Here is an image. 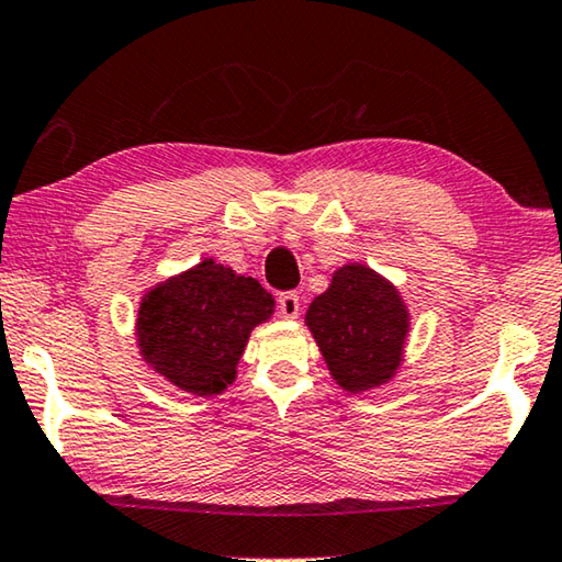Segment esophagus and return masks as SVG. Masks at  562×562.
<instances>
[{
	"mask_svg": "<svg viewBox=\"0 0 562 562\" xmlns=\"http://www.w3.org/2000/svg\"><path fill=\"white\" fill-rule=\"evenodd\" d=\"M278 310L282 317L292 321V317L300 315V297L295 295V292H282V295L278 297Z\"/></svg>",
	"mask_w": 562,
	"mask_h": 562,
	"instance_id": "esophagus-1",
	"label": "esophagus"
}]
</instances>
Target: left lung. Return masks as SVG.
<instances>
[{"instance_id": "obj_1", "label": "left lung", "mask_w": 562, "mask_h": 562, "mask_svg": "<svg viewBox=\"0 0 562 562\" xmlns=\"http://www.w3.org/2000/svg\"><path fill=\"white\" fill-rule=\"evenodd\" d=\"M305 323L335 383L348 393L383 386L404 361L408 310L398 290L366 265L335 270Z\"/></svg>"}]
</instances>
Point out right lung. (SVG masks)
<instances>
[{"mask_svg":"<svg viewBox=\"0 0 562 562\" xmlns=\"http://www.w3.org/2000/svg\"><path fill=\"white\" fill-rule=\"evenodd\" d=\"M272 313L274 300L255 278L206 257L140 300V356L176 389L216 396L237 379L249 333Z\"/></svg>","mask_w":562,"mask_h":562,"instance_id":"right-lung-1","label":"right lung"}]
</instances>
